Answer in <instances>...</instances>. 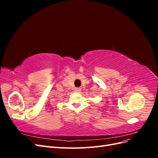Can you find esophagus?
Instances as JSON below:
<instances>
[{"label": "esophagus", "instance_id": "34e87169", "mask_svg": "<svg viewBox=\"0 0 158 158\" xmlns=\"http://www.w3.org/2000/svg\"><path fill=\"white\" fill-rule=\"evenodd\" d=\"M74 91H75L76 92H77V93H80L81 92V88H76L74 89Z\"/></svg>", "mask_w": 158, "mask_h": 158}]
</instances>
